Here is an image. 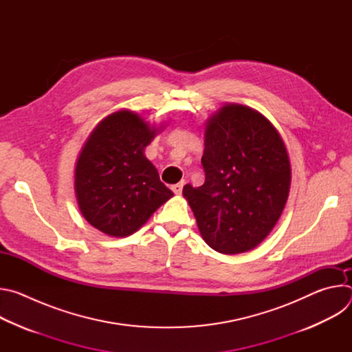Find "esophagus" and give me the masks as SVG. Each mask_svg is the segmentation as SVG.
I'll list each match as a JSON object with an SVG mask.
<instances>
[{
  "instance_id": "obj_1",
  "label": "esophagus",
  "mask_w": 352,
  "mask_h": 352,
  "mask_svg": "<svg viewBox=\"0 0 352 352\" xmlns=\"http://www.w3.org/2000/svg\"><path fill=\"white\" fill-rule=\"evenodd\" d=\"M184 184H185V182H184V181H179V182H178V184H175V185H173V186H171V189H173V192H174V193H175V195H179V193H181V192H182V188H184Z\"/></svg>"
}]
</instances>
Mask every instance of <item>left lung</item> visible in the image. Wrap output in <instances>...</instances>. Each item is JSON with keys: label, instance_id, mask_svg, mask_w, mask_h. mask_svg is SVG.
Masks as SVG:
<instances>
[{"label": "left lung", "instance_id": "obj_1", "mask_svg": "<svg viewBox=\"0 0 352 352\" xmlns=\"http://www.w3.org/2000/svg\"><path fill=\"white\" fill-rule=\"evenodd\" d=\"M205 136V184H186L184 197L212 249L246 252L269 235L283 213L291 182L287 148L261 113L238 104L216 113Z\"/></svg>", "mask_w": 352, "mask_h": 352}]
</instances>
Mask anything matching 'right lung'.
Instances as JSON below:
<instances>
[{"label": "right lung", "mask_w": 352, "mask_h": 352, "mask_svg": "<svg viewBox=\"0 0 352 352\" xmlns=\"http://www.w3.org/2000/svg\"><path fill=\"white\" fill-rule=\"evenodd\" d=\"M156 129L132 111H118L97 125L75 170L83 217L111 236L139 230L174 195L144 155Z\"/></svg>", "instance_id": "right-lung-1"}]
</instances>
